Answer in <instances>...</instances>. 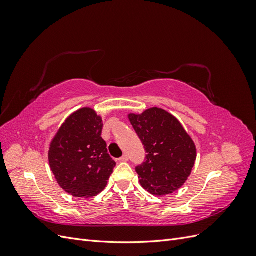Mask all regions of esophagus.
Listing matches in <instances>:
<instances>
[{
	"label": "esophagus",
	"instance_id": "obj_1",
	"mask_svg": "<svg viewBox=\"0 0 256 256\" xmlns=\"http://www.w3.org/2000/svg\"><path fill=\"white\" fill-rule=\"evenodd\" d=\"M118 160H120V162H127V161L129 160V158H128L127 154H124V156H122V157H120Z\"/></svg>",
	"mask_w": 256,
	"mask_h": 256
}]
</instances>
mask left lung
<instances>
[{
  "mask_svg": "<svg viewBox=\"0 0 256 256\" xmlns=\"http://www.w3.org/2000/svg\"><path fill=\"white\" fill-rule=\"evenodd\" d=\"M129 120L147 152L136 166L142 187L159 196L180 189L196 159V145L182 124L159 108L130 114Z\"/></svg>",
  "mask_w": 256,
  "mask_h": 256,
  "instance_id": "8db88e82",
  "label": "left lung"
}]
</instances>
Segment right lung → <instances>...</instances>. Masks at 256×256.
Masks as SVG:
<instances>
[{"mask_svg":"<svg viewBox=\"0 0 256 256\" xmlns=\"http://www.w3.org/2000/svg\"><path fill=\"white\" fill-rule=\"evenodd\" d=\"M104 122L90 108L65 120L50 145L49 164L58 184L76 198H92L106 187L115 161L102 138Z\"/></svg>","mask_w":256,"mask_h":256,"instance_id":"obj_1","label":"right lung"}]
</instances>
